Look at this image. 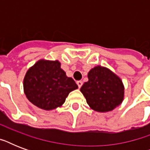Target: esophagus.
I'll return each mask as SVG.
<instances>
[{"label":"esophagus","mask_w":150,"mask_h":150,"mask_svg":"<svg viewBox=\"0 0 150 150\" xmlns=\"http://www.w3.org/2000/svg\"><path fill=\"white\" fill-rule=\"evenodd\" d=\"M76 83H77L79 88H81V87H82V81H78V82H76Z\"/></svg>","instance_id":"1"}]
</instances>
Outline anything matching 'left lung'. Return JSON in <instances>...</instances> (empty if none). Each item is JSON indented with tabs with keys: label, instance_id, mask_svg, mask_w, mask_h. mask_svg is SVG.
<instances>
[{
	"label": "left lung",
	"instance_id": "left-lung-1",
	"mask_svg": "<svg viewBox=\"0 0 150 150\" xmlns=\"http://www.w3.org/2000/svg\"><path fill=\"white\" fill-rule=\"evenodd\" d=\"M88 79L80 91L92 109L107 112L121 104L124 98L123 83L111 71L96 66L89 71Z\"/></svg>",
	"mask_w": 150,
	"mask_h": 150
}]
</instances>
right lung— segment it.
<instances>
[{
    "label": "right lung",
    "mask_w": 150,
    "mask_h": 150,
    "mask_svg": "<svg viewBox=\"0 0 150 150\" xmlns=\"http://www.w3.org/2000/svg\"><path fill=\"white\" fill-rule=\"evenodd\" d=\"M23 86L27 99L46 110L61 106L69 93L78 88L72 78L66 76L58 61L45 60L37 61L28 70Z\"/></svg>",
    "instance_id": "1"
}]
</instances>
